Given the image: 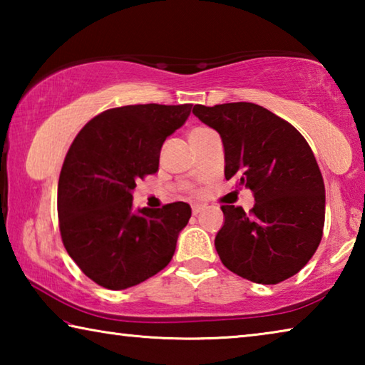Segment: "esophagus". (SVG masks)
<instances>
[{"label": "esophagus", "instance_id": "1", "mask_svg": "<svg viewBox=\"0 0 365 365\" xmlns=\"http://www.w3.org/2000/svg\"><path fill=\"white\" fill-rule=\"evenodd\" d=\"M202 209H205V206H201V205H193L191 206V212H193V215H197L200 214Z\"/></svg>", "mask_w": 365, "mask_h": 365}]
</instances>
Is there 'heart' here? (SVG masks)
Instances as JSON below:
<instances>
[{"mask_svg": "<svg viewBox=\"0 0 365 365\" xmlns=\"http://www.w3.org/2000/svg\"><path fill=\"white\" fill-rule=\"evenodd\" d=\"M207 130V128H205V127H196V128H193V130H190V133H188V140L191 141V140H195L197 135H201V133H205Z\"/></svg>", "mask_w": 365, "mask_h": 365, "instance_id": "obj_1", "label": "heart"}]
</instances>
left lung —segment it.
<instances>
[{
	"label": "left lung",
	"instance_id": "obj_1",
	"mask_svg": "<svg viewBox=\"0 0 365 365\" xmlns=\"http://www.w3.org/2000/svg\"><path fill=\"white\" fill-rule=\"evenodd\" d=\"M193 114L217 130L225 178L255 195L250 214L222 206L215 235L222 264L233 274L275 285L304 267L322 240L325 185L311 146L292 123L255 103L196 104Z\"/></svg>",
	"mask_w": 365,
	"mask_h": 365
}]
</instances>
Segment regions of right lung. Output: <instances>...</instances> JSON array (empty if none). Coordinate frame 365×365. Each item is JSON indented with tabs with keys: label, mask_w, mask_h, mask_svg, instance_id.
Listing matches in <instances>:
<instances>
[{
	"label": "right lung",
	"mask_w": 365,
	"mask_h": 365,
	"mask_svg": "<svg viewBox=\"0 0 365 365\" xmlns=\"http://www.w3.org/2000/svg\"><path fill=\"white\" fill-rule=\"evenodd\" d=\"M193 104L108 109L78 132L58 183L61 238L80 270L108 289H125L170 262L191 207L170 202L133 211L138 178L156 174L160 148Z\"/></svg>",
	"instance_id": "obj_1"
}]
</instances>
